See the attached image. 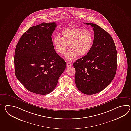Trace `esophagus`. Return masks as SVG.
Listing matches in <instances>:
<instances>
[{
    "mask_svg": "<svg viewBox=\"0 0 131 131\" xmlns=\"http://www.w3.org/2000/svg\"><path fill=\"white\" fill-rule=\"evenodd\" d=\"M67 67H70V66H72V64H71V63H70L69 62H68L67 63Z\"/></svg>",
    "mask_w": 131,
    "mask_h": 131,
    "instance_id": "obj_1",
    "label": "esophagus"
}]
</instances>
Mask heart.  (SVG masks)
<instances>
[{
  "label": "heart",
  "mask_w": 131,
  "mask_h": 131,
  "mask_svg": "<svg viewBox=\"0 0 131 131\" xmlns=\"http://www.w3.org/2000/svg\"><path fill=\"white\" fill-rule=\"evenodd\" d=\"M61 36H56L52 42L56 52L64 54L69 45L70 48L66 59L73 61L77 57L86 55L91 49L93 43V37L89 30L77 26H71L63 30Z\"/></svg>",
  "instance_id": "heart-1"
}]
</instances>
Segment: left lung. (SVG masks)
Returning <instances> with one entry per match:
<instances>
[{"label":"left lung","mask_w":131,"mask_h":131,"mask_svg":"<svg viewBox=\"0 0 131 131\" xmlns=\"http://www.w3.org/2000/svg\"><path fill=\"white\" fill-rule=\"evenodd\" d=\"M93 28L94 39L87 54L73 63L75 81L78 89L85 94L103 90L113 79L116 71L117 52L111 35L101 27L86 23Z\"/></svg>","instance_id":"obj_1"}]
</instances>
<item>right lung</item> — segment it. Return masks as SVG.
Instances as JSON below:
<instances>
[{"instance_id":"obj_1","label":"right lung","mask_w":131,"mask_h":131,"mask_svg":"<svg viewBox=\"0 0 131 131\" xmlns=\"http://www.w3.org/2000/svg\"><path fill=\"white\" fill-rule=\"evenodd\" d=\"M56 23L31 27L21 36L15 50V74L26 89L45 95L55 88L66 62L55 52L52 35Z\"/></svg>"}]
</instances>
